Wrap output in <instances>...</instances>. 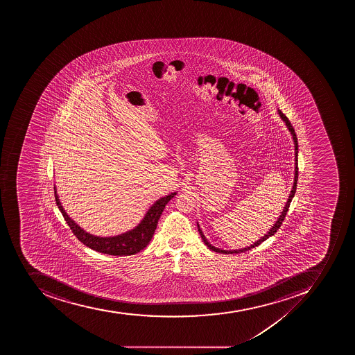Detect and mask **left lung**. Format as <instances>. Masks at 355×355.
Returning a JSON list of instances; mask_svg holds the SVG:
<instances>
[{
	"label": "left lung",
	"instance_id": "1",
	"mask_svg": "<svg viewBox=\"0 0 355 355\" xmlns=\"http://www.w3.org/2000/svg\"><path fill=\"white\" fill-rule=\"evenodd\" d=\"M277 112H279V116L282 117V120L284 121L285 124H286V126H288V131L291 132V135H292V137H293L294 148H295V171H294V183L293 187H292V190H291L290 196H288V202H286V204H285V207L284 209H283L282 213H281V215H279V218H277V222H275V224L272 226L271 230H270V231H268V233L264 235V236H262L260 240L257 241V242L252 244V245L246 246V248H244V249L233 250V251H226V250H220L218 249V248H215V246H213L212 244L209 243V241L207 240V238L204 236L203 232H202V230L200 229V225H198V232H200V234H201V238L202 240H203L204 243H205V245H207L209 250H212V251L216 252V253H223V254H234V253H241V252L249 251V250L253 249V248H255V246L260 245L262 242L268 240L270 236H272V235H274L275 233H277V230H279V227H281V225H282V222L284 220L285 215H286V213H288L291 202H292V198H294V194H295L296 192V184H297V178H299V168H297V154H299V144H297V137H296L295 131H294L293 126H292V124H291L288 117L285 116V115L283 114L282 112L279 111V110Z\"/></svg>",
	"mask_w": 355,
	"mask_h": 355
}]
</instances>
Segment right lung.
Returning a JSON list of instances; mask_svg holds the SVG:
<instances>
[{"label":"right lung","mask_w":355,"mask_h":355,"mask_svg":"<svg viewBox=\"0 0 355 355\" xmlns=\"http://www.w3.org/2000/svg\"><path fill=\"white\" fill-rule=\"evenodd\" d=\"M54 194H55L56 205L61 211L64 220H67V225L70 226V229L72 230L73 234L76 235L78 241H81L82 243L87 245L89 249L100 252L103 254L123 257V255L137 254L150 243V241L153 238L154 232L157 230V222H159V216L162 214L165 205L168 203L171 198H174L176 192L171 193L168 196L157 200L148 209L146 216L143 218L139 225L135 226V229L125 232L123 234L110 236V238L95 236V235L89 234V233L81 229L67 214L64 209L62 207L59 196L56 193L55 187H54Z\"/></svg>","instance_id":"1"}]
</instances>
